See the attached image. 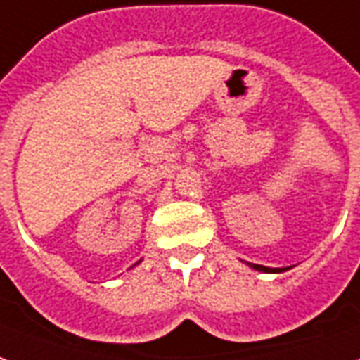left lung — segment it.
Listing matches in <instances>:
<instances>
[{
    "label": "left lung",
    "mask_w": 360,
    "mask_h": 360,
    "mask_svg": "<svg viewBox=\"0 0 360 360\" xmlns=\"http://www.w3.org/2000/svg\"><path fill=\"white\" fill-rule=\"evenodd\" d=\"M242 262V259H240ZM246 265H250L252 269H255V271H259V273H282V271H286V269L290 267H282V269H271V267H263V265H255V263H250V262H244Z\"/></svg>",
    "instance_id": "obj_1"
}]
</instances>
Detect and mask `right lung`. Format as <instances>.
<instances>
[{
  "mask_svg": "<svg viewBox=\"0 0 360 360\" xmlns=\"http://www.w3.org/2000/svg\"><path fill=\"white\" fill-rule=\"evenodd\" d=\"M137 263H141V259H139V262H137ZM137 263H135V265H137Z\"/></svg>",
  "mask_w": 360,
  "mask_h": 360,
  "instance_id": "right-lung-1",
  "label": "right lung"
}]
</instances>
